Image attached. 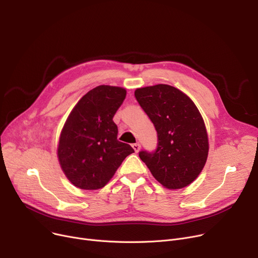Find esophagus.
<instances>
[{
  "label": "esophagus",
  "mask_w": 258,
  "mask_h": 258,
  "mask_svg": "<svg viewBox=\"0 0 258 258\" xmlns=\"http://www.w3.org/2000/svg\"><path fill=\"white\" fill-rule=\"evenodd\" d=\"M132 147L134 148V151L136 152V153H138L139 151H140V148H141V145L139 144V143H135V144H133L132 145Z\"/></svg>",
  "instance_id": "obj_1"
}]
</instances>
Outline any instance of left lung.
<instances>
[{
  "mask_svg": "<svg viewBox=\"0 0 258 258\" xmlns=\"http://www.w3.org/2000/svg\"><path fill=\"white\" fill-rule=\"evenodd\" d=\"M135 97L154 123L156 151H141L140 159L155 179L168 189L191 184L204 168L208 136L198 107L187 95L168 85L135 91Z\"/></svg>",
  "mask_w": 258,
  "mask_h": 258,
  "instance_id": "8db88e82",
  "label": "left lung"
}]
</instances>
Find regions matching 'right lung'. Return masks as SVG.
Masks as SVG:
<instances>
[{
	"instance_id": "right-lung-1",
	"label": "right lung",
	"mask_w": 258,
	"mask_h": 258,
	"mask_svg": "<svg viewBox=\"0 0 258 258\" xmlns=\"http://www.w3.org/2000/svg\"><path fill=\"white\" fill-rule=\"evenodd\" d=\"M123 88L98 86L74 106L62 127L57 156L66 177L80 189L105 186L133 147L117 139L113 117L123 102Z\"/></svg>"
}]
</instances>
